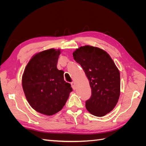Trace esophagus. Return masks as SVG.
Here are the masks:
<instances>
[{
    "label": "esophagus",
    "mask_w": 146,
    "mask_h": 146,
    "mask_svg": "<svg viewBox=\"0 0 146 146\" xmlns=\"http://www.w3.org/2000/svg\"><path fill=\"white\" fill-rule=\"evenodd\" d=\"M71 86H72V88H73V90H75L76 89V85H75V82H72L71 83Z\"/></svg>",
    "instance_id": "obj_1"
}]
</instances>
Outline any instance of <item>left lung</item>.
Returning <instances> with one entry per match:
<instances>
[{
  "instance_id": "8db88e82",
  "label": "left lung",
  "mask_w": 146,
  "mask_h": 146,
  "mask_svg": "<svg viewBox=\"0 0 146 146\" xmlns=\"http://www.w3.org/2000/svg\"><path fill=\"white\" fill-rule=\"evenodd\" d=\"M91 88L92 95L86 102L91 114L102 117L116 107L121 92L120 72L108 53L100 48L81 46L73 52Z\"/></svg>"
}]
</instances>
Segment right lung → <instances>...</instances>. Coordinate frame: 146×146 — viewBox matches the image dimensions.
<instances>
[{"instance_id":"obj_1","label":"right lung","mask_w":146,"mask_h":146,"mask_svg":"<svg viewBox=\"0 0 146 146\" xmlns=\"http://www.w3.org/2000/svg\"><path fill=\"white\" fill-rule=\"evenodd\" d=\"M61 52L52 48L35 54L22 77L29 104L35 111L47 116L60 111L72 91L70 84L64 80L63 70L56 67Z\"/></svg>"}]
</instances>
